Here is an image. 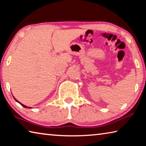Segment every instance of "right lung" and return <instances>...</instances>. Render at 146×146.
Masks as SVG:
<instances>
[{
	"label": "right lung",
	"instance_id": "add662e5",
	"mask_svg": "<svg viewBox=\"0 0 146 146\" xmlns=\"http://www.w3.org/2000/svg\"><path fill=\"white\" fill-rule=\"evenodd\" d=\"M15 100H16V101H17V102H19V104H21V106H23V107H24V108H29V107H27V106H24V104H21V102H19V101H18V100H16V99H15Z\"/></svg>",
	"mask_w": 146,
	"mask_h": 146
}]
</instances>
